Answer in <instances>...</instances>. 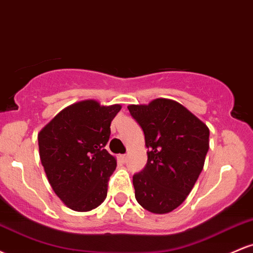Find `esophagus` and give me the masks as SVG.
Here are the masks:
<instances>
[{
	"label": "esophagus",
	"mask_w": 253,
	"mask_h": 253,
	"mask_svg": "<svg viewBox=\"0 0 253 253\" xmlns=\"http://www.w3.org/2000/svg\"><path fill=\"white\" fill-rule=\"evenodd\" d=\"M119 159H120V161L123 162V163H126V161H127V155H120V156H119Z\"/></svg>",
	"instance_id": "esophagus-1"
}]
</instances>
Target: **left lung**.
Returning <instances> with one entry per match:
<instances>
[{"instance_id": "1", "label": "left lung", "mask_w": 253, "mask_h": 253, "mask_svg": "<svg viewBox=\"0 0 253 253\" xmlns=\"http://www.w3.org/2000/svg\"><path fill=\"white\" fill-rule=\"evenodd\" d=\"M145 134L147 163L133 175L135 199L151 213L165 214L187 199L203 169L210 129L185 107L168 98L127 107Z\"/></svg>"}]
</instances>
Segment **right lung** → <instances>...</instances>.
<instances>
[{"mask_svg":"<svg viewBox=\"0 0 253 253\" xmlns=\"http://www.w3.org/2000/svg\"><path fill=\"white\" fill-rule=\"evenodd\" d=\"M120 104L85 100L66 107L38 135L40 161L52 189L71 210L88 211L107 197L117 159L104 149Z\"/></svg>","mask_w":253,"mask_h":253,"instance_id":"add662e5","label":"right lung"}]
</instances>
